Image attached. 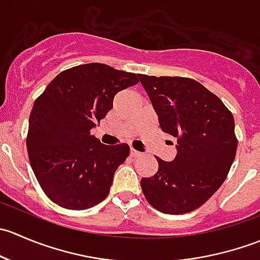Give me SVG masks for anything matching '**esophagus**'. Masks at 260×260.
<instances>
[{
  "label": "esophagus",
  "instance_id": "1",
  "mask_svg": "<svg viewBox=\"0 0 260 260\" xmlns=\"http://www.w3.org/2000/svg\"><path fill=\"white\" fill-rule=\"evenodd\" d=\"M129 153H131V156H132V157H141L143 154L142 152L136 151V149L132 148V147H131V148H129Z\"/></svg>",
  "mask_w": 260,
  "mask_h": 260
}]
</instances>
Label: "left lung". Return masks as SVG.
<instances>
[{"label": "left lung", "instance_id": "8db88e82", "mask_svg": "<svg viewBox=\"0 0 260 260\" xmlns=\"http://www.w3.org/2000/svg\"><path fill=\"white\" fill-rule=\"evenodd\" d=\"M165 133L177 138L171 162L156 157L158 171L141 180L145 198L164 214L196 210L217 191L237 153L234 117L199 81L138 75Z\"/></svg>", "mask_w": 260, "mask_h": 260}]
</instances>
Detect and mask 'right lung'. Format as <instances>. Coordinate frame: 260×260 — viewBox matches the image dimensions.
Instances as JSON below:
<instances>
[{"label":"right lung","mask_w":260,"mask_h":260,"mask_svg":"<svg viewBox=\"0 0 260 260\" xmlns=\"http://www.w3.org/2000/svg\"><path fill=\"white\" fill-rule=\"evenodd\" d=\"M138 81L135 73L91 62L61 72L36 99L26 145L34 174L50 200L85 210L108 196L129 146L103 145L90 129L111 111L115 94Z\"/></svg>","instance_id":"right-lung-1"}]
</instances>
